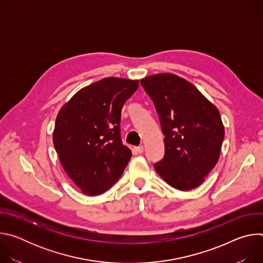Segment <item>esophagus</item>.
<instances>
[{"label": "esophagus", "mask_w": 263, "mask_h": 263, "mask_svg": "<svg viewBox=\"0 0 263 263\" xmlns=\"http://www.w3.org/2000/svg\"><path fill=\"white\" fill-rule=\"evenodd\" d=\"M135 149H136V152H137L138 154H141V153H143V145L136 146V147H135Z\"/></svg>", "instance_id": "34e87169"}]
</instances>
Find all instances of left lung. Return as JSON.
<instances>
[{
  "mask_svg": "<svg viewBox=\"0 0 263 263\" xmlns=\"http://www.w3.org/2000/svg\"><path fill=\"white\" fill-rule=\"evenodd\" d=\"M140 84L155 105L165 136L164 157L155 171L176 190L196 189L219 158L224 129L217 108L174 73L153 74Z\"/></svg>",
  "mask_w": 263,
  "mask_h": 263,
  "instance_id": "left-lung-1",
  "label": "left lung"
}]
</instances>
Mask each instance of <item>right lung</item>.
I'll return each mask as SVG.
<instances>
[{
    "label": "right lung",
    "mask_w": 263,
    "mask_h": 263,
    "mask_svg": "<svg viewBox=\"0 0 263 263\" xmlns=\"http://www.w3.org/2000/svg\"><path fill=\"white\" fill-rule=\"evenodd\" d=\"M138 84L104 78L80 89L58 112L54 146L62 167L85 195L108 191L130 161L132 152L121 138V116Z\"/></svg>",
    "instance_id": "add662e5"
}]
</instances>
